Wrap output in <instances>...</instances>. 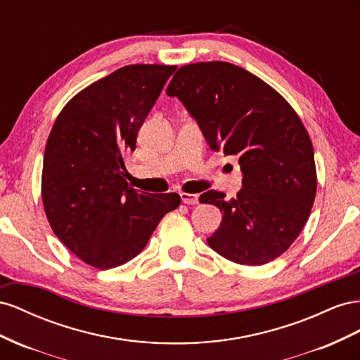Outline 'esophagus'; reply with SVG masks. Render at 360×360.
Listing matches in <instances>:
<instances>
[{
	"instance_id": "obj_1",
	"label": "esophagus",
	"mask_w": 360,
	"mask_h": 360,
	"mask_svg": "<svg viewBox=\"0 0 360 360\" xmlns=\"http://www.w3.org/2000/svg\"><path fill=\"white\" fill-rule=\"evenodd\" d=\"M181 199L186 205H196V203H199V194L181 193Z\"/></svg>"
}]
</instances>
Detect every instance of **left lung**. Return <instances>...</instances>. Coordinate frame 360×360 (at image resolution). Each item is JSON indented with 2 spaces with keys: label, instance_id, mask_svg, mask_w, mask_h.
Segmentation results:
<instances>
[{
  "label": "left lung",
  "instance_id": "1",
  "mask_svg": "<svg viewBox=\"0 0 360 360\" xmlns=\"http://www.w3.org/2000/svg\"><path fill=\"white\" fill-rule=\"evenodd\" d=\"M167 95L187 107L210 148L237 155L243 170L235 199L200 194L223 212L210 248L241 265L276 259L303 231L316 193L312 141L299 115L265 81L226 61L181 66Z\"/></svg>",
  "mask_w": 360,
  "mask_h": 360
}]
</instances>
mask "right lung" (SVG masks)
Masks as SVG:
<instances>
[{
    "instance_id": "1",
    "label": "right lung",
    "mask_w": 360,
    "mask_h": 360,
    "mask_svg": "<svg viewBox=\"0 0 360 360\" xmlns=\"http://www.w3.org/2000/svg\"><path fill=\"white\" fill-rule=\"evenodd\" d=\"M176 66L129 65L95 81L60 111L46 141L42 200L51 229L78 258L115 269L146 248L176 193L127 182L125 155Z\"/></svg>"
}]
</instances>
